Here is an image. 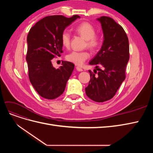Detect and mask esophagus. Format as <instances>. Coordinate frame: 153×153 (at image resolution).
Masks as SVG:
<instances>
[{
	"label": "esophagus",
	"instance_id": "obj_1",
	"mask_svg": "<svg viewBox=\"0 0 153 153\" xmlns=\"http://www.w3.org/2000/svg\"><path fill=\"white\" fill-rule=\"evenodd\" d=\"M76 70L78 71H83V69L80 67H79V66H76Z\"/></svg>",
	"mask_w": 153,
	"mask_h": 153
}]
</instances>
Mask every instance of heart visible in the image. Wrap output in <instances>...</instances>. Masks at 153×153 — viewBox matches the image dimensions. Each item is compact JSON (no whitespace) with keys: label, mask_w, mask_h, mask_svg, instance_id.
<instances>
[{"label":"heart","mask_w":153,"mask_h":153,"mask_svg":"<svg viewBox=\"0 0 153 153\" xmlns=\"http://www.w3.org/2000/svg\"><path fill=\"white\" fill-rule=\"evenodd\" d=\"M76 33L82 36L85 39V46L92 50H95L98 48L101 43V39L99 35L96 34V29L94 27L88 22H83L78 25L74 28ZM61 43L63 47L68 48L70 45L71 34L68 30H64L61 37ZM90 57V53L88 51L82 52H73L69 53L66 59L78 66H81Z\"/></svg>","instance_id":"obj_1"}]
</instances>
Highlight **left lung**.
<instances>
[{
  "label": "left lung",
  "mask_w": 153,
  "mask_h": 153,
  "mask_svg": "<svg viewBox=\"0 0 153 153\" xmlns=\"http://www.w3.org/2000/svg\"><path fill=\"white\" fill-rule=\"evenodd\" d=\"M102 27L103 42L96 56L89 62L96 69L90 73L91 80L85 88L86 95L96 102L112 99L124 80L129 61V41L123 27L108 16L98 18ZM100 67L98 68L99 66Z\"/></svg>",
  "instance_id": "obj_1"
}]
</instances>
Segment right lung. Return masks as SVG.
I'll return each mask as SVG.
<instances>
[{
  "instance_id": "right-lung-1",
  "label": "right lung",
  "mask_w": 153,
  "mask_h": 153,
  "mask_svg": "<svg viewBox=\"0 0 153 153\" xmlns=\"http://www.w3.org/2000/svg\"><path fill=\"white\" fill-rule=\"evenodd\" d=\"M80 18L78 15L71 18L62 15L46 16L29 30L26 56L29 77L35 90L44 98H57L65 90L75 65L70 62L62 61V66L55 69L52 60L62 53L61 39L62 32Z\"/></svg>"
}]
</instances>
